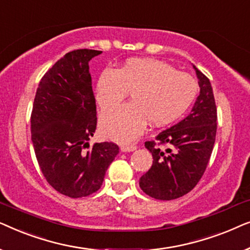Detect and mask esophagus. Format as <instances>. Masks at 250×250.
<instances>
[{
	"label": "esophagus",
	"instance_id": "esophagus-1",
	"mask_svg": "<svg viewBox=\"0 0 250 250\" xmlns=\"http://www.w3.org/2000/svg\"><path fill=\"white\" fill-rule=\"evenodd\" d=\"M138 149V146H136L135 145H131V146H127V145H124L121 146V150L123 152H129V151H134V150Z\"/></svg>",
	"mask_w": 250,
	"mask_h": 250
}]
</instances>
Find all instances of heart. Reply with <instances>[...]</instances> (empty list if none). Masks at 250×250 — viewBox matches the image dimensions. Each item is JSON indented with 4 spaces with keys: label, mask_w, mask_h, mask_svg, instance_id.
I'll return each mask as SVG.
<instances>
[{
    "label": "heart",
    "mask_w": 250,
    "mask_h": 250,
    "mask_svg": "<svg viewBox=\"0 0 250 250\" xmlns=\"http://www.w3.org/2000/svg\"><path fill=\"white\" fill-rule=\"evenodd\" d=\"M198 92L194 78L156 59H133L121 70L105 68L99 77L95 99L101 109L118 105L128 93L131 104L104 111L100 128L105 138L127 142L145 131L146 122L167 125L192 104Z\"/></svg>",
    "instance_id": "b5f03b06"
}]
</instances>
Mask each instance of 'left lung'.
<instances>
[{
  "label": "left lung",
  "mask_w": 250,
  "mask_h": 250,
  "mask_svg": "<svg viewBox=\"0 0 250 250\" xmlns=\"http://www.w3.org/2000/svg\"><path fill=\"white\" fill-rule=\"evenodd\" d=\"M193 68L200 93L192 110L183 121L160 132L156 141L145 143L153 162L139 184L143 192L155 199L172 200L190 192L204 175L213 151L217 128L213 88L209 80L196 66ZM165 144L173 150H164L160 146Z\"/></svg>",
  "instance_id": "8db88e82"
}]
</instances>
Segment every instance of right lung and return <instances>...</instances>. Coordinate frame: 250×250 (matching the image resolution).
I'll list each match as a JSON object with an SVG mask.
<instances>
[{"label": "right lung", "instance_id": "1", "mask_svg": "<svg viewBox=\"0 0 250 250\" xmlns=\"http://www.w3.org/2000/svg\"><path fill=\"white\" fill-rule=\"evenodd\" d=\"M101 53L81 49L64 54L42 77L34 99L30 128L40 168L54 190L70 198L100 189L119 152L112 142L92 148L88 143L97 128L88 61Z\"/></svg>", "mask_w": 250, "mask_h": 250}]
</instances>
